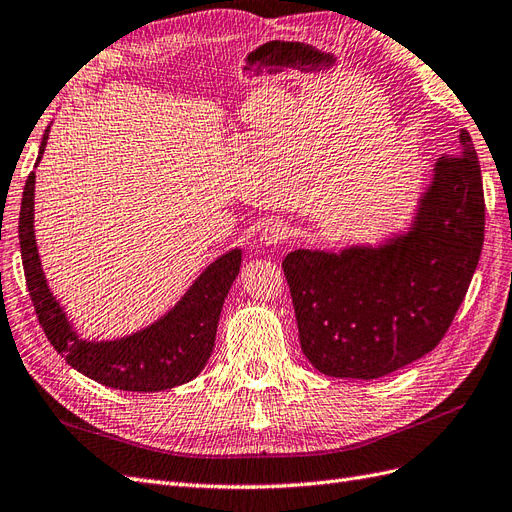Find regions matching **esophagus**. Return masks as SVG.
I'll return each mask as SVG.
<instances>
[{"label": "esophagus", "instance_id": "esophagus-1", "mask_svg": "<svg viewBox=\"0 0 512 512\" xmlns=\"http://www.w3.org/2000/svg\"><path fill=\"white\" fill-rule=\"evenodd\" d=\"M286 237H288V228L282 222H278V219H275V222H267L265 226H262L260 245H269V247L280 245Z\"/></svg>", "mask_w": 512, "mask_h": 512}]
</instances>
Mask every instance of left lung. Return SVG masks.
Instances as JSON below:
<instances>
[{"instance_id":"8db88e82","label":"left lung","mask_w":512,"mask_h":512,"mask_svg":"<svg viewBox=\"0 0 512 512\" xmlns=\"http://www.w3.org/2000/svg\"><path fill=\"white\" fill-rule=\"evenodd\" d=\"M433 163L409 224L340 252L295 250L282 269L301 351L327 377L379 379L431 353L465 299L485 239V196L467 131Z\"/></svg>"}]
</instances>
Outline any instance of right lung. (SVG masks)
<instances>
[{"label":"right lung","instance_id":"obj_1","mask_svg":"<svg viewBox=\"0 0 512 512\" xmlns=\"http://www.w3.org/2000/svg\"><path fill=\"white\" fill-rule=\"evenodd\" d=\"M49 131L51 127L45 129L34 168L45 155ZM34 187L32 172L21 200L19 245L27 290L53 349L81 375L114 390L161 392L196 379L213 353L219 314L241 269L239 247L213 260L155 323L116 340H86L77 334L47 284L36 245Z\"/></svg>","mask_w":512,"mask_h":512}]
</instances>
